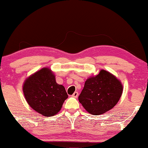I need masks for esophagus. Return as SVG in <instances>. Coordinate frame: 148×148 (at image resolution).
<instances>
[{
  "label": "esophagus",
  "mask_w": 148,
  "mask_h": 148,
  "mask_svg": "<svg viewBox=\"0 0 148 148\" xmlns=\"http://www.w3.org/2000/svg\"><path fill=\"white\" fill-rule=\"evenodd\" d=\"M78 95H79V93L77 92H75L73 94L72 97H74V98H77L78 97Z\"/></svg>",
  "instance_id": "1"
}]
</instances>
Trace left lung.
Listing matches in <instances>:
<instances>
[{
  "label": "left lung",
  "mask_w": 148,
  "mask_h": 148,
  "mask_svg": "<svg viewBox=\"0 0 148 148\" xmlns=\"http://www.w3.org/2000/svg\"><path fill=\"white\" fill-rule=\"evenodd\" d=\"M123 91L122 84L108 71L88 79L79 96V101L90 114L97 116L112 109L120 100Z\"/></svg>",
  "instance_id": "obj_1"
}]
</instances>
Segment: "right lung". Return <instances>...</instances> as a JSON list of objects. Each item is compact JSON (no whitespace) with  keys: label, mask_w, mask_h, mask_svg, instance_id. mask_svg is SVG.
<instances>
[{"label":"right lung","mask_w":148,"mask_h":148,"mask_svg":"<svg viewBox=\"0 0 148 148\" xmlns=\"http://www.w3.org/2000/svg\"><path fill=\"white\" fill-rule=\"evenodd\" d=\"M23 92L30 106L47 117L58 114L68 98L64 86L56 83L54 75L47 68L28 77L24 84Z\"/></svg>","instance_id":"right-lung-1"}]
</instances>
